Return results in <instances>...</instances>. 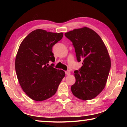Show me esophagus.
Segmentation results:
<instances>
[{"mask_svg":"<svg viewBox=\"0 0 127 127\" xmlns=\"http://www.w3.org/2000/svg\"><path fill=\"white\" fill-rule=\"evenodd\" d=\"M65 74H66V75H70V70H66V71H65Z\"/></svg>","mask_w":127,"mask_h":127,"instance_id":"esophagus-1","label":"esophagus"}]
</instances>
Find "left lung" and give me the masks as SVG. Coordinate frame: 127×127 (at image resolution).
Listing matches in <instances>:
<instances>
[{"label": "left lung", "instance_id": "8db88e82", "mask_svg": "<svg viewBox=\"0 0 127 127\" xmlns=\"http://www.w3.org/2000/svg\"><path fill=\"white\" fill-rule=\"evenodd\" d=\"M73 43L77 61L83 65L75 70L76 82L71 91L83 100L93 99L106 85L111 67V61L106 46L100 36L86 27L74 29L64 34Z\"/></svg>", "mask_w": 127, "mask_h": 127}]
</instances>
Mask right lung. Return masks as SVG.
Instances as JSON below:
<instances>
[{
  "label": "right lung",
  "mask_w": 127,
  "mask_h": 127,
  "mask_svg": "<svg viewBox=\"0 0 127 127\" xmlns=\"http://www.w3.org/2000/svg\"><path fill=\"white\" fill-rule=\"evenodd\" d=\"M63 36L37 29L26 37L19 47L15 61L17 78L23 91L31 99L37 101L52 97L64 76L63 70L49 65L55 58L52 48Z\"/></svg>",
  "instance_id": "add662e5"
}]
</instances>
